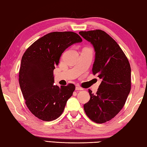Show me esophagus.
<instances>
[{
	"label": "esophagus",
	"instance_id": "34e87169",
	"mask_svg": "<svg viewBox=\"0 0 147 147\" xmlns=\"http://www.w3.org/2000/svg\"><path fill=\"white\" fill-rule=\"evenodd\" d=\"M83 90V88H82V87H79V86H77V87H76V91H81V90Z\"/></svg>",
	"mask_w": 147,
	"mask_h": 147
}]
</instances>
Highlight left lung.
<instances>
[{"label": "left lung", "mask_w": 147, "mask_h": 147, "mask_svg": "<svg viewBox=\"0 0 147 147\" xmlns=\"http://www.w3.org/2000/svg\"><path fill=\"white\" fill-rule=\"evenodd\" d=\"M79 34L92 45L96 52L92 73L102 80L96 94L88 90L90 99L83 108L92 121L105 123L115 117L125 105L131 90V66L119 45L105 31Z\"/></svg>", "instance_id": "left-lung-1"}]
</instances>
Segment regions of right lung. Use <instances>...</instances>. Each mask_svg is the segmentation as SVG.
<instances>
[{
	"instance_id": "right-lung-1",
	"label": "right lung",
	"mask_w": 147,
	"mask_h": 147,
	"mask_svg": "<svg viewBox=\"0 0 147 147\" xmlns=\"http://www.w3.org/2000/svg\"><path fill=\"white\" fill-rule=\"evenodd\" d=\"M82 41L73 32H53L37 39L24 53L20 87L28 110L38 119L51 121L62 113L75 86L53 85V70L65 49Z\"/></svg>"
}]
</instances>
